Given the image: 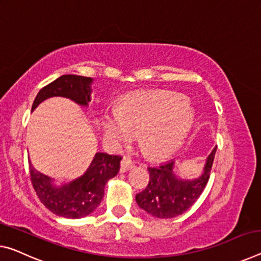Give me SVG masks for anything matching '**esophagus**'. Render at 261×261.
Wrapping results in <instances>:
<instances>
[{
  "label": "esophagus",
  "instance_id": "34e87169",
  "mask_svg": "<svg viewBox=\"0 0 261 261\" xmlns=\"http://www.w3.org/2000/svg\"><path fill=\"white\" fill-rule=\"evenodd\" d=\"M134 167V161H132L130 158H127V156H124L121 161V172L124 173L126 171H129Z\"/></svg>",
  "mask_w": 261,
  "mask_h": 261
}]
</instances>
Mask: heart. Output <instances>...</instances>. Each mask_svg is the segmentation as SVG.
<instances>
[{"mask_svg": "<svg viewBox=\"0 0 261 261\" xmlns=\"http://www.w3.org/2000/svg\"><path fill=\"white\" fill-rule=\"evenodd\" d=\"M193 111L185 97L168 92H140L124 98L117 110L105 111L103 134L116 145L139 134L146 155L164 158L179 146L187 134Z\"/></svg>", "mask_w": 261, "mask_h": 261, "instance_id": "heart-1", "label": "heart"}]
</instances>
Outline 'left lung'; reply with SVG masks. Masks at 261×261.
<instances>
[{
	"label": "left lung",
	"mask_w": 261,
	"mask_h": 261,
	"mask_svg": "<svg viewBox=\"0 0 261 261\" xmlns=\"http://www.w3.org/2000/svg\"><path fill=\"white\" fill-rule=\"evenodd\" d=\"M216 150L217 146L206 158L202 175L194 180L176 177L173 173V160L160 166L148 167L150 181L147 187L136 195L138 205L158 218L176 217L187 212L208 184Z\"/></svg>",
	"instance_id": "1"
}]
</instances>
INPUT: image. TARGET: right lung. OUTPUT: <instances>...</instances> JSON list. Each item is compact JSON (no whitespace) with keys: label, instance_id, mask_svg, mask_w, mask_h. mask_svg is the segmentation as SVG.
Returning <instances> with one entry per match:
<instances>
[{"label":"right lung","instance_id":"right-lung-1","mask_svg":"<svg viewBox=\"0 0 261 261\" xmlns=\"http://www.w3.org/2000/svg\"><path fill=\"white\" fill-rule=\"evenodd\" d=\"M92 82L93 79L73 74L58 77L39 90L32 110L44 100L53 96L67 97L79 105L87 106L90 102ZM121 160V155L97 152L84 175L61 187H56L51 177L37 171L30 161L29 169L36 194L49 212L66 218H81L100 205L105 196L106 184L117 175Z\"/></svg>","mask_w":261,"mask_h":261}]
</instances>
